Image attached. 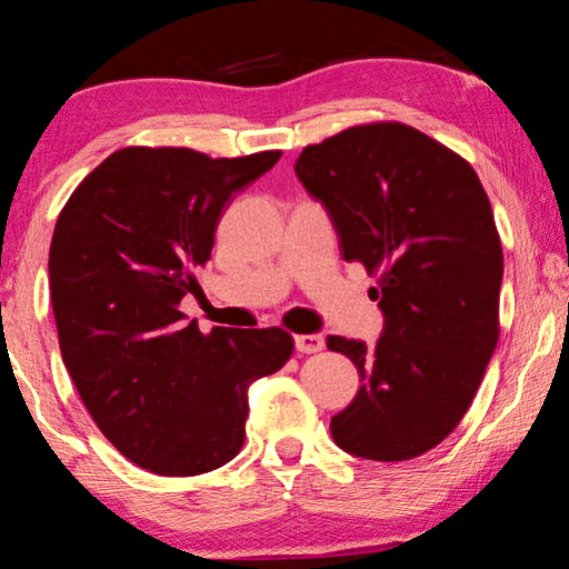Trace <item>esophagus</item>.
<instances>
[{
    "label": "esophagus",
    "instance_id": "34e87169",
    "mask_svg": "<svg viewBox=\"0 0 569 569\" xmlns=\"http://www.w3.org/2000/svg\"><path fill=\"white\" fill-rule=\"evenodd\" d=\"M326 347L323 337H318V333H300V337H295V349L302 355H316L321 352Z\"/></svg>",
    "mask_w": 569,
    "mask_h": 569
}]
</instances>
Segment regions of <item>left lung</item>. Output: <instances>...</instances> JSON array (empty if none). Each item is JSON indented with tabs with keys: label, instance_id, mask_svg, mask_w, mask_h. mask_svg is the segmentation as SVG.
Listing matches in <instances>:
<instances>
[{
	"label": "left lung",
	"instance_id": "8db88e82",
	"mask_svg": "<svg viewBox=\"0 0 569 569\" xmlns=\"http://www.w3.org/2000/svg\"><path fill=\"white\" fill-rule=\"evenodd\" d=\"M329 209L345 261L378 284L376 347L329 337L360 370L355 401L331 419L347 453L409 461L469 411L500 339L502 243L477 170L401 121L357 123L295 162Z\"/></svg>",
	"mask_w": 569,
	"mask_h": 569
}]
</instances>
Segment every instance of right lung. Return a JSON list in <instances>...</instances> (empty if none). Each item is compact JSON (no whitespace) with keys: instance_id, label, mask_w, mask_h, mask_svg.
Segmentation results:
<instances>
[{"instance_id":"obj_1","label":"right lung","mask_w":569,"mask_h":569,"mask_svg":"<svg viewBox=\"0 0 569 569\" xmlns=\"http://www.w3.org/2000/svg\"><path fill=\"white\" fill-rule=\"evenodd\" d=\"M279 158L123 147L61 209L49 251L61 360L98 430L147 471L193 477L236 458L248 386L292 357L277 326L204 333L178 310L224 204Z\"/></svg>"}]
</instances>
